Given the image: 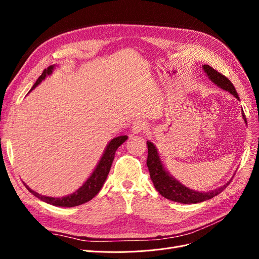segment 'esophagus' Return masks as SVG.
Wrapping results in <instances>:
<instances>
[{
	"instance_id": "1",
	"label": "esophagus",
	"mask_w": 259,
	"mask_h": 259,
	"mask_svg": "<svg viewBox=\"0 0 259 259\" xmlns=\"http://www.w3.org/2000/svg\"><path fill=\"white\" fill-rule=\"evenodd\" d=\"M147 130V124L143 121H135L134 124H133V132L135 133V134H138V133H143Z\"/></svg>"
}]
</instances>
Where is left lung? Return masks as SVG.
<instances>
[{"label":"left lung","instance_id":"1","mask_svg":"<svg viewBox=\"0 0 259 259\" xmlns=\"http://www.w3.org/2000/svg\"><path fill=\"white\" fill-rule=\"evenodd\" d=\"M203 69L208 75L209 79L213 81L215 84H217L219 88H222L225 91H228L230 94L239 99L238 93L234 89L233 84L230 82L228 77L218 72L217 70L211 68L208 65L203 66ZM243 119L246 122V117L244 112L242 110ZM148 145V159H147V166L150 173V178L155 187V189L159 191L161 195L168 200H171L174 202H180L185 203V204H190V203H199L209 200L211 198L216 197L217 194L224 191L227 187L229 186L230 182L227 183L226 185L219 187L218 189L211 190L208 192H198L188 189V188L180 185L174 178H171L167 171L164 169L162 163L160 161V158L158 155V151H156L155 147L150 142L147 143Z\"/></svg>","mask_w":259,"mask_h":259}]
</instances>
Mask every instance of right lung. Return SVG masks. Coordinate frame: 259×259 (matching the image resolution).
<instances>
[{
	"label": "right lung",
	"instance_id": "right-lung-1",
	"mask_svg": "<svg viewBox=\"0 0 259 259\" xmlns=\"http://www.w3.org/2000/svg\"><path fill=\"white\" fill-rule=\"evenodd\" d=\"M52 70H53V66H50L48 69H44L42 75H40V77H38L37 81L34 83L33 88L31 90H33L37 84H40L42 80L45 79L46 75L51 74ZM126 139H127V136H119L116 138H113L111 142L109 143L103 158H101V160L99 161L95 170L93 171L92 176L88 179V182H86L80 189L76 190L73 194H70L68 197H62V198H51V197H45V195H42V194H38L32 189H30L26 184L25 186L27 189L34 195V197L38 198L46 203H49V204L56 205V206H66V207L81 205L83 203L89 202L90 200H92L94 197H95L101 189V187L104 186L105 180L107 179V176L109 174V170L111 168L116 149L119 148Z\"/></svg>",
	"mask_w": 259,
	"mask_h": 259
}]
</instances>
